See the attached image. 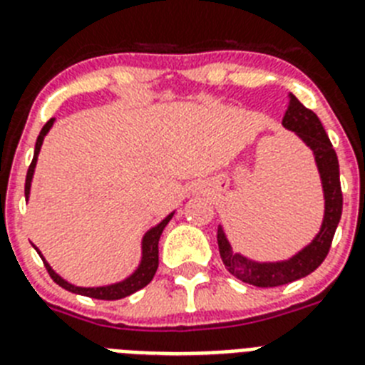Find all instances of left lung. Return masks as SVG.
<instances>
[{
    "label": "left lung",
    "mask_w": 365,
    "mask_h": 365,
    "mask_svg": "<svg viewBox=\"0 0 365 365\" xmlns=\"http://www.w3.org/2000/svg\"><path fill=\"white\" fill-rule=\"evenodd\" d=\"M283 125L287 130L294 131L314 153L318 172L322 177V186H324L325 215L320 232L312 240V243L291 259L278 261V263H256L241 254L232 252L227 235L219 227L217 245L225 269L237 279L254 287L287 285V283H292L314 272L327 257L334 232H336L341 217V206H344L336 151L333 150V144L329 140L316 113L305 108L294 95H291L289 96V108L283 117Z\"/></svg>",
    "instance_id": "8db88e82"
}]
</instances>
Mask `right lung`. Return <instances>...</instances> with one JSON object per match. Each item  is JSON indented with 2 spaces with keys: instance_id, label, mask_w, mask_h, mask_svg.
I'll return each mask as SVG.
<instances>
[{
  "instance_id": "add662e5",
  "label": "right lung",
  "mask_w": 365,
  "mask_h": 365,
  "mask_svg": "<svg viewBox=\"0 0 365 365\" xmlns=\"http://www.w3.org/2000/svg\"><path fill=\"white\" fill-rule=\"evenodd\" d=\"M53 122H54V118L47 120V124L41 128L40 135H38L36 148H34V157H32V163L27 170V179H25V199H29V193H31V180H32V175H34V168H36L38 153H40V148H41V144H43V137L47 135V131L51 130ZM172 217H173V214H170L166 219H164V221H160L157 227H153L150 232H146V235H144V240H143V261H140V265H138V269L131 274L130 278L124 279V282H120V283H115V285H108V287H74V285H71V283H67L66 279L60 278V276H58V274L51 269L49 263L43 259V256H41L40 250H38L34 245H32V247L36 248V252L40 254V257L43 259L45 269H47V272L51 274V278L54 279V283H58L60 287H63L66 291L74 292V294L87 296V298L120 299V298H125V296L133 294V292L140 291L143 287H146L148 283L153 279L155 272H157V267H159L160 234H163L164 227H166Z\"/></svg>"
}]
</instances>
